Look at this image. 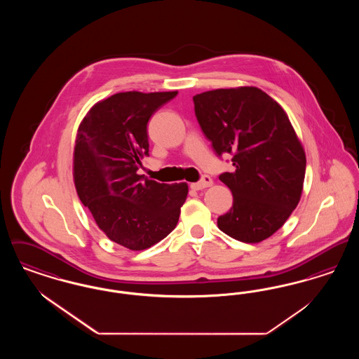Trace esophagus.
<instances>
[{"instance_id":"obj_1","label":"esophagus","mask_w":359,"mask_h":359,"mask_svg":"<svg viewBox=\"0 0 359 359\" xmlns=\"http://www.w3.org/2000/svg\"><path fill=\"white\" fill-rule=\"evenodd\" d=\"M211 184H212V179H211L208 175H205V176H203L198 183H192V184H191V188H192V189L199 191V189L210 187Z\"/></svg>"}]
</instances>
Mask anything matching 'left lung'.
Returning <instances> with one entry per match:
<instances>
[{
    "label": "left lung",
    "mask_w": 359,
    "mask_h": 359,
    "mask_svg": "<svg viewBox=\"0 0 359 359\" xmlns=\"http://www.w3.org/2000/svg\"><path fill=\"white\" fill-rule=\"evenodd\" d=\"M194 106L214 152L233 156L234 171L219 175L233 205L218 227L246 243L269 238L296 208L306 176V154L287 113L257 87L205 91Z\"/></svg>",
    "instance_id": "obj_1"
}]
</instances>
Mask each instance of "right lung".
Here are the masks:
<instances>
[{
  "instance_id": "right-lung-1",
  "label": "right lung",
  "mask_w": 359,
  "mask_h": 359,
  "mask_svg": "<svg viewBox=\"0 0 359 359\" xmlns=\"http://www.w3.org/2000/svg\"><path fill=\"white\" fill-rule=\"evenodd\" d=\"M177 91L118 93L94 104L79 125L74 182L81 202L113 242L144 250L176 227L188 186L164 184L137 171L149 156L147 125Z\"/></svg>"
}]
</instances>
